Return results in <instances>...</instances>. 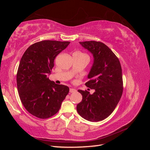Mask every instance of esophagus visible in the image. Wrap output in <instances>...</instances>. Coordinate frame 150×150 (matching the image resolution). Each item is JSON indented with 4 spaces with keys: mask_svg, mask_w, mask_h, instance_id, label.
Listing matches in <instances>:
<instances>
[{
    "mask_svg": "<svg viewBox=\"0 0 150 150\" xmlns=\"http://www.w3.org/2000/svg\"><path fill=\"white\" fill-rule=\"evenodd\" d=\"M76 91V90L75 89H74V88H70L69 89V92L70 93H74Z\"/></svg>",
    "mask_w": 150,
    "mask_h": 150,
    "instance_id": "1",
    "label": "esophagus"
}]
</instances>
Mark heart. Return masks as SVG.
I'll return each instance as SVG.
<instances>
[{"mask_svg": "<svg viewBox=\"0 0 150 150\" xmlns=\"http://www.w3.org/2000/svg\"><path fill=\"white\" fill-rule=\"evenodd\" d=\"M75 53H77V54H83V55H85V54H82V53H80V52H75Z\"/></svg>", "mask_w": 150, "mask_h": 150, "instance_id": "b5f03b06", "label": "heart"}]
</instances>
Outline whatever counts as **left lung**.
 I'll use <instances>...</instances> for the list:
<instances>
[{
    "label": "left lung",
    "instance_id": "8db88e82",
    "mask_svg": "<svg viewBox=\"0 0 150 150\" xmlns=\"http://www.w3.org/2000/svg\"><path fill=\"white\" fill-rule=\"evenodd\" d=\"M92 54L93 63L86 86L94 89L91 94L79 89L83 99L77 105V111L85 120L97 122L110 116L119 103L122 93V69L115 54L106 45L96 41L79 42Z\"/></svg>",
    "mask_w": 150,
    "mask_h": 150
}]
</instances>
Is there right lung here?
I'll use <instances>...</instances> for the list:
<instances>
[{"mask_svg":"<svg viewBox=\"0 0 150 150\" xmlns=\"http://www.w3.org/2000/svg\"><path fill=\"white\" fill-rule=\"evenodd\" d=\"M70 42L42 40L31 45L22 56L17 73L21 101L31 115L48 118L58 112L69 91L67 86L49 79L57 54Z\"/></svg>","mask_w":150,"mask_h":150,"instance_id":"obj_1","label":"right lung"}]
</instances>
